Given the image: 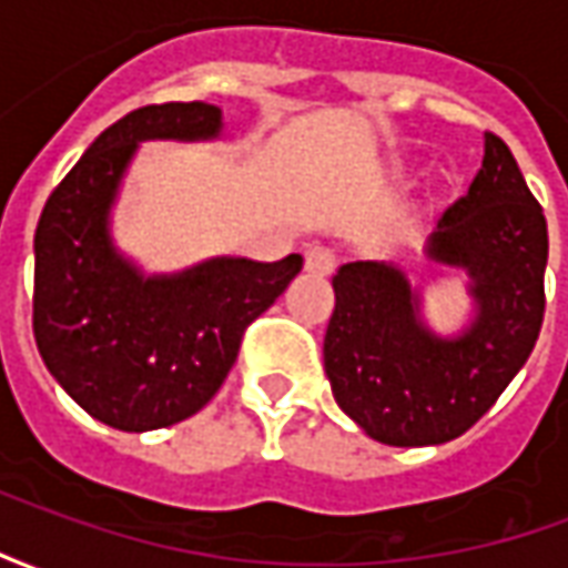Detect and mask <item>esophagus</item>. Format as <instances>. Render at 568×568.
Wrapping results in <instances>:
<instances>
[{
  "mask_svg": "<svg viewBox=\"0 0 568 568\" xmlns=\"http://www.w3.org/2000/svg\"><path fill=\"white\" fill-rule=\"evenodd\" d=\"M337 267V252L328 246H313L307 248V271L310 273H332Z\"/></svg>",
  "mask_w": 568,
  "mask_h": 568,
  "instance_id": "34e87169",
  "label": "esophagus"
}]
</instances>
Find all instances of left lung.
I'll list each match as a JSON object with an SVG mask.
<instances>
[{"label":"left lung","instance_id":"8db88e82","mask_svg":"<svg viewBox=\"0 0 568 568\" xmlns=\"http://www.w3.org/2000/svg\"><path fill=\"white\" fill-rule=\"evenodd\" d=\"M426 255L471 276L475 322L438 337L419 320V295L383 261H349L334 276L325 374L334 402L389 447L459 438L496 405L541 332L548 222L511 149L484 136L471 185L440 212Z\"/></svg>","mask_w":568,"mask_h":568}]
</instances>
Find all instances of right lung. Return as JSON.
Returning a JSON list of instances; mask_svg holds the SVG:
<instances>
[{"label":"right lung","instance_id":"add662e5","mask_svg":"<svg viewBox=\"0 0 568 568\" xmlns=\"http://www.w3.org/2000/svg\"><path fill=\"white\" fill-rule=\"evenodd\" d=\"M222 109L161 103L105 128L51 191L36 227L32 334L54 381L93 419L121 432L173 426L222 389L243 334L297 271L212 258L173 276H142L109 236V212L145 140H215Z\"/></svg>","mask_w":568,"mask_h":568}]
</instances>
